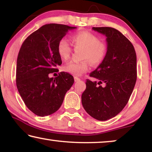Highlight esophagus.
<instances>
[{"mask_svg":"<svg viewBox=\"0 0 152 152\" xmlns=\"http://www.w3.org/2000/svg\"><path fill=\"white\" fill-rule=\"evenodd\" d=\"M74 80H75V82H78V81L80 80V78H79L78 77H75Z\"/></svg>","mask_w":152,"mask_h":152,"instance_id":"34e87169","label":"esophagus"}]
</instances>
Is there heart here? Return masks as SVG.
Wrapping results in <instances>:
<instances>
[{"label": "heart", "instance_id": "obj_1", "mask_svg": "<svg viewBox=\"0 0 152 152\" xmlns=\"http://www.w3.org/2000/svg\"><path fill=\"white\" fill-rule=\"evenodd\" d=\"M72 45L75 48H82L81 58L82 61H70L64 66V70L75 76H80L90 68V62L93 66L100 64L107 55V45L104 41L99 40L96 34L83 30L75 32L70 37ZM57 50L59 57L64 60L70 57L72 52L71 45L66 39L58 41Z\"/></svg>", "mask_w": 152, "mask_h": 152}]
</instances>
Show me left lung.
Instances as JSON below:
<instances>
[{
	"label": "left lung",
	"instance_id": "8db88e82",
	"mask_svg": "<svg viewBox=\"0 0 152 152\" xmlns=\"http://www.w3.org/2000/svg\"><path fill=\"white\" fill-rule=\"evenodd\" d=\"M93 30L107 37V53L90 73L96 80H86L82 103L91 117L104 121L117 115L129 99L137 79L136 54L130 41L116 29L93 27Z\"/></svg>",
	"mask_w": 152,
	"mask_h": 152
}]
</instances>
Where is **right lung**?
<instances>
[{
	"instance_id": "right-lung-1",
	"label": "right lung",
	"mask_w": 152,
	"mask_h": 152,
	"mask_svg": "<svg viewBox=\"0 0 152 152\" xmlns=\"http://www.w3.org/2000/svg\"><path fill=\"white\" fill-rule=\"evenodd\" d=\"M75 27L50 23L41 27L27 37L20 47L16 64V86L25 104L32 113L43 117L57 111L64 96L74 83L66 72L56 77L50 73L57 72L62 63L58 55V41Z\"/></svg>"
}]
</instances>
